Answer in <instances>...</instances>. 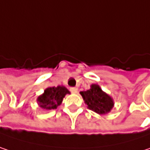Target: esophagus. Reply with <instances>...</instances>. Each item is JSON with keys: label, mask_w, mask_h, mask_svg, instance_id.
Returning <instances> with one entry per match:
<instances>
[{"label": "esophagus", "mask_w": 150, "mask_h": 150, "mask_svg": "<svg viewBox=\"0 0 150 150\" xmlns=\"http://www.w3.org/2000/svg\"><path fill=\"white\" fill-rule=\"evenodd\" d=\"M70 91H71V93L76 94V93H78V88H77V87H71V88L70 89Z\"/></svg>", "instance_id": "obj_1"}]
</instances>
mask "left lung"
<instances>
[{
  "label": "left lung",
  "instance_id": "1",
  "mask_svg": "<svg viewBox=\"0 0 150 150\" xmlns=\"http://www.w3.org/2000/svg\"><path fill=\"white\" fill-rule=\"evenodd\" d=\"M80 95L87 108L101 115L111 112L114 106L113 99L102 91L97 83H92L90 90L81 91Z\"/></svg>",
  "mask_w": 150,
  "mask_h": 150
}]
</instances>
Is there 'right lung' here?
<instances>
[{
	"label": "right lung",
	"instance_id": "add662e5",
	"mask_svg": "<svg viewBox=\"0 0 150 150\" xmlns=\"http://www.w3.org/2000/svg\"><path fill=\"white\" fill-rule=\"evenodd\" d=\"M70 94V91L65 86L48 87L44 92L40 95L37 99L38 106L43 110L56 109L62 103L66 95Z\"/></svg>",
	"mask_w": 150,
	"mask_h": 150
}]
</instances>
